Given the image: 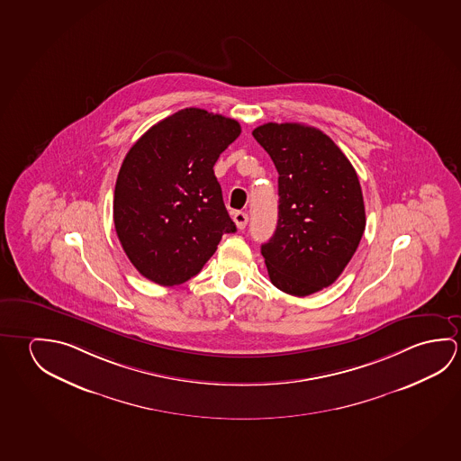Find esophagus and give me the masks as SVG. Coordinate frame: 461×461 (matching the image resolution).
<instances>
[{
    "mask_svg": "<svg viewBox=\"0 0 461 461\" xmlns=\"http://www.w3.org/2000/svg\"><path fill=\"white\" fill-rule=\"evenodd\" d=\"M233 220L238 230H244L246 225H248V220H249V217H248V213H246V212H234Z\"/></svg>",
    "mask_w": 461,
    "mask_h": 461,
    "instance_id": "esophagus-1",
    "label": "esophagus"
}]
</instances>
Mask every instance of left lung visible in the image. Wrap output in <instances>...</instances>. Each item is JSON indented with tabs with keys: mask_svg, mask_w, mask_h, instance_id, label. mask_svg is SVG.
I'll return each mask as SVG.
<instances>
[{
	"mask_svg": "<svg viewBox=\"0 0 461 461\" xmlns=\"http://www.w3.org/2000/svg\"><path fill=\"white\" fill-rule=\"evenodd\" d=\"M252 135L278 170V223L262 256L275 286L305 297L331 286L365 231L362 188L330 136L303 123H264Z\"/></svg>",
	"mask_w": 461,
	"mask_h": 461,
	"instance_id": "obj_1",
	"label": "left lung"
}]
</instances>
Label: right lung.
I'll list each match as a JSON object with an SVG mask.
<instances>
[{
	"label": "right lung",
	"instance_id": "obj_1",
	"mask_svg": "<svg viewBox=\"0 0 461 461\" xmlns=\"http://www.w3.org/2000/svg\"><path fill=\"white\" fill-rule=\"evenodd\" d=\"M241 133L234 119L182 109L152 125L122 162L113 225L144 278L160 286L196 276L236 225L213 166Z\"/></svg>",
	"mask_w": 461,
	"mask_h": 461
}]
</instances>
